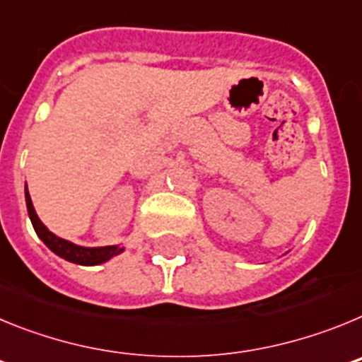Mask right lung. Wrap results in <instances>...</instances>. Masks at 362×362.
I'll return each mask as SVG.
<instances>
[{"instance_id": "obj_1", "label": "right lung", "mask_w": 362, "mask_h": 362, "mask_svg": "<svg viewBox=\"0 0 362 362\" xmlns=\"http://www.w3.org/2000/svg\"><path fill=\"white\" fill-rule=\"evenodd\" d=\"M25 201H27L28 217H30L32 226H34V230H36L37 238H40L45 245L49 246L54 254L63 257L65 261H70V263H76V264H83V267H95V264L107 263L108 259H112L114 255H119L121 252L124 250L123 246L119 245L94 246V248H90V246L74 245V243L66 241V239L57 238L56 233L50 232V230L41 223L40 217H37L27 187H25Z\"/></svg>"}]
</instances>
